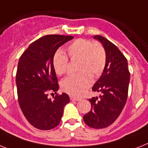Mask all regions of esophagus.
<instances>
[{"mask_svg": "<svg viewBox=\"0 0 148 148\" xmlns=\"http://www.w3.org/2000/svg\"><path fill=\"white\" fill-rule=\"evenodd\" d=\"M70 99H71V101H80L81 100V99L79 98V97H73V96H71V97H70Z\"/></svg>", "mask_w": 148, "mask_h": 148, "instance_id": "obj_1", "label": "esophagus"}]
</instances>
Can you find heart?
<instances>
[{
	"instance_id": "1",
	"label": "heart",
	"mask_w": 148,
	"mask_h": 148,
	"mask_svg": "<svg viewBox=\"0 0 148 148\" xmlns=\"http://www.w3.org/2000/svg\"><path fill=\"white\" fill-rule=\"evenodd\" d=\"M71 60H79L77 74L69 75L60 83L64 91L73 96H80L92 84L95 77L103 73L107 64V54L99 43L79 38L68 45L67 48ZM68 58L61 51H58L53 58V67L56 74L62 75L67 72Z\"/></svg>"
}]
</instances>
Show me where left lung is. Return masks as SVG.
Listing matches in <instances>:
<instances>
[{"mask_svg":"<svg viewBox=\"0 0 148 148\" xmlns=\"http://www.w3.org/2000/svg\"><path fill=\"white\" fill-rule=\"evenodd\" d=\"M107 54L106 67L92 90L99 97L89 99L91 110L84 116L85 124L95 129L110 126L121 114L127 98L130 73L127 60L117 47L102 36H95Z\"/></svg>","mask_w":148,"mask_h":148,"instance_id":"left-lung-1","label":"left lung"}]
</instances>
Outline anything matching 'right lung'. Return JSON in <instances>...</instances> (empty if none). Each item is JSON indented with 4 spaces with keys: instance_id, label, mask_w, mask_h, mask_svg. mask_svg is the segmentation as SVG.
Segmentation results:
<instances>
[{
    "instance_id": "obj_1",
    "label": "right lung",
    "mask_w": 148,
    "mask_h": 148,
    "mask_svg": "<svg viewBox=\"0 0 148 148\" xmlns=\"http://www.w3.org/2000/svg\"><path fill=\"white\" fill-rule=\"evenodd\" d=\"M73 38L58 34L44 36L31 44L20 58L16 74L19 105L24 117L36 128L47 131L58 126L65 105L70 102L65 93L57 95L53 100L47 95L49 92L57 94L59 88L53 55Z\"/></svg>"
}]
</instances>
